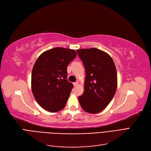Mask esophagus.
Segmentation results:
<instances>
[{
  "label": "esophagus",
  "instance_id": "34e87169",
  "mask_svg": "<svg viewBox=\"0 0 151 151\" xmlns=\"http://www.w3.org/2000/svg\"><path fill=\"white\" fill-rule=\"evenodd\" d=\"M78 85V81H76V82H74V83H73V85H74L75 86H77Z\"/></svg>",
  "mask_w": 151,
  "mask_h": 151
}]
</instances>
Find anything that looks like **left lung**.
<instances>
[{
	"label": "left lung",
	"mask_w": 151,
	"mask_h": 151,
	"mask_svg": "<svg viewBox=\"0 0 151 151\" xmlns=\"http://www.w3.org/2000/svg\"><path fill=\"white\" fill-rule=\"evenodd\" d=\"M86 71L84 92L78 97L82 109L89 113L102 111L109 104L118 85L117 71L110 56L96 48L78 49Z\"/></svg>",
	"instance_id": "left-lung-1"
}]
</instances>
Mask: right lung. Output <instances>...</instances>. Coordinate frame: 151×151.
Masks as SVG:
<instances>
[{
	"label": "right lung",
	"mask_w": 151,
	"mask_h": 151,
	"mask_svg": "<svg viewBox=\"0 0 151 151\" xmlns=\"http://www.w3.org/2000/svg\"><path fill=\"white\" fill-rule=\"evenodd\" d=\"M75 50L56 47L39 56L32 72V90L38 104L49 112L63 109L73 85L67 80V66Z\"/></svg>",
	"instance_id": "right-lung-1"
}]
</instances>
